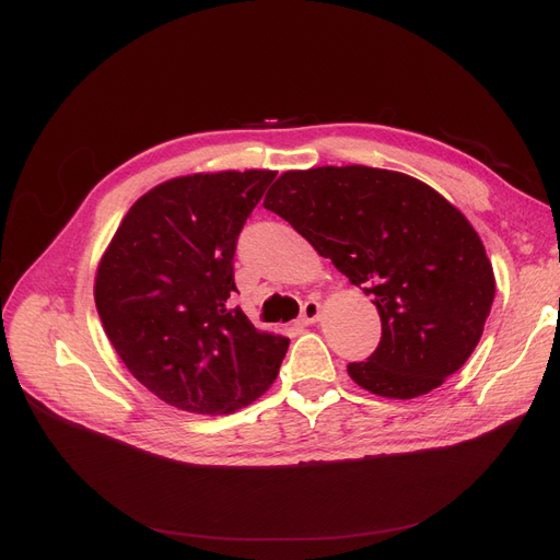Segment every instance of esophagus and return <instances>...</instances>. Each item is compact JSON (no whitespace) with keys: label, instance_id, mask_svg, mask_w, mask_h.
Wrapping results in <instances>:
<instances>
[{"label":"esophagus","instance_id":"1","mask_svg":"<svg viewBox=\"0 0 560 560\" xmlns=\"http://www.w3.org/2000/svg\"><path fill=\"white\" fill-rule=\"evenodd\" d=\"M319 313H322V306L319 302L315 300H308L304 306H302V315H300V322L302 325H313V322L319 319Z\"/></svg>","mask_w":560,"mask_h":560}]
</instances>
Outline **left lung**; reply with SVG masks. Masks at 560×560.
<instances>
[{
	"instance_id": "1",
	"label": "left lung",
	"mask_w": 560,
	"mask_h": 560,
	"mask_svg": "<svg viewBox=\"0 0 560 560\" xmlns=\"http://www.w3.org/2000/svg\"><path fill=\"white\" fill-rule=\"evenodd\" d=\"M262 206L372 295L381 342L347 365L354 384L413 399L463 368L490 315L494 275L454 203L404 172L322 165L283 172Z\"/></svg>"
}]
</instances>
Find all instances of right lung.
Instances as JSON below:
<instances>
[{
	"instance_id": "obj_1",
	"label": "right lung",
	"mask_w": 560,
	"mask_h": 560,
	"mask_svg": "<svg viewBox=\"0 0 560 560\" xmlns=\"http://www.w3.org/2000/svg\"><path fill=\"white\" fill-rule=\"evenodd\" d=\"M272 170L174 176L122 218L95 275V304L117 357L165 404L226 416L279 374L288 338L229 308L238 233Z\"/></svg>"
}]
</instances>
